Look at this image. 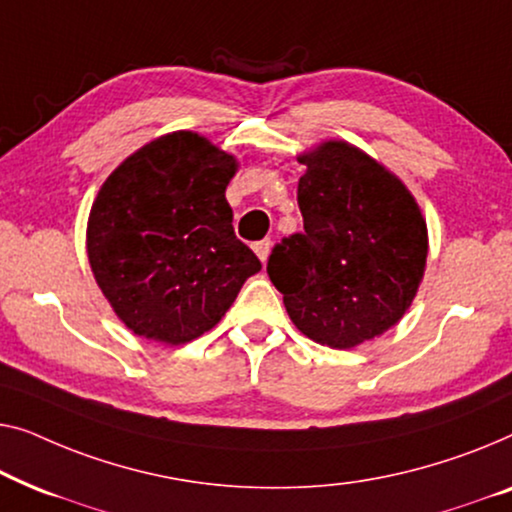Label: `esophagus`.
Wrapping results in <instances>:
<instances>
[{
  "mask_svg": "<svg viewBox=\"0 0 512 512\" xmlns=\"http://www.w3.org/2000/svg\"><path fill=\"white\" fill-rule=\"evenodd\" d=\"M253 250H255V253H257V257H259V259H262V262H264V259H266V257H269V250H271V241H269V239H262V241H257V243H255V246H253Z\"/></svg>",
  "mask_w": 512,
  "mask_h": 512,
  "instance_id": "34e87169",
  "label": "esophagus"
}]
</instances>
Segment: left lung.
<instances>
[{"mask_svg": "<svg viewBox=\"0 0 512 512\" xmlns=\"http://www.w3.org/2000/svg\"><path fill=\"white\" fill-rule=\"evenodd\" d=\"M299 162L304 232L273 246L266 273L301 334L355 348L408 311L427 264V225L399 178L350 143L327 141Z\"/></svg>", "mask_w": 512, "mask_h": 512, "instance_id": "obj_1", "label": "left lung"}]
</instances>
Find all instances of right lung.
I'll return each mask as SVG.
<instances>
[{
    "instance_id": "add662e5",
    "label": "right lung",
    "mask_w": 512,
    "mask_h": 512,
    "mask_svg": "<svg viewBox=\"0 0 512 512\" xmlns=\"http://www.w3.org/2000/svg\"><path fill=\"white\" fill-rule=\"evenodd\" d=\"M236 160L204 136L174 132L127 157L88 222L97 285L134 334L181 345L218 325L262 269L236 239L225 190Z\"/></svg>"
}]
</instances>
